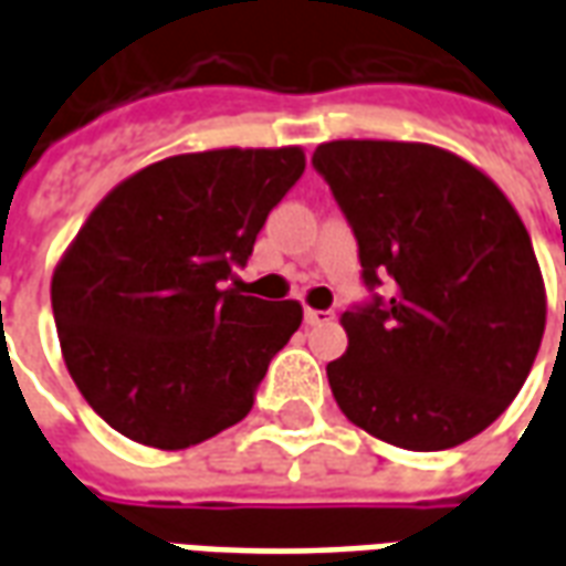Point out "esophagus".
I'll use <instances>...</instances> for the list:
<instances>
[{"instance_id":"34e87169","label":"esophagus","mask_w":566,"mask_h":566,"mask_svg":"<svg viewBox=\"0 0 566 566\" xmlns=\"http://www.w3.org/2000/svg\"><path fill=\"white\" fill-rule=\"evenodd\" d=\"M333 321V312H327V308H306V324H312V327H318V324H331Z\"/></svg>"}]
</instances>
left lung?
Masks as SVG:
<instances>
[{
	"mask_svg": "<svg viewBox=\"0 0 566 566\" xmlns=\"http://www.w3.org/2000/svg\"><path fill=\"white\" fill-rule=\"evenodd\" d=\"M388 303L345 312L348 352L327 364L343 416L409 451L454 449L522 391L546 331L527 227L479 166L437 145L336 139L315 150ZM566 324V303H564Z\"/></svg>",
	"mask_w": 566,
	"mask_h": 566,
	"instance_id": "8db88e82",
	"label": "left lung"
}]
</instances>
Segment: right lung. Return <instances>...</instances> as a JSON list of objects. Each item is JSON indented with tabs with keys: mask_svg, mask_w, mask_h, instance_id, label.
Returning a JSON list of instances; mask_svg holds the SVG:
<instances>
[{
	"mask_svg": "<svg viewBox=\"0 0 566 566\" xmlns=\"http://www.w3.org/2000/svg\"><path fill=\"white\" fill-rule=\"evenodd\" d=\"M303 169L300 145L175 154L91 211L56 263L51 306L69 376L105 424L178 451L251 412L303 306L227 279Z\"/></svg>",
	"mask_w": 566,
	"mask_h": 566,
	"instance_id": "1",
	"label": "right lung"
}]
</instances>
